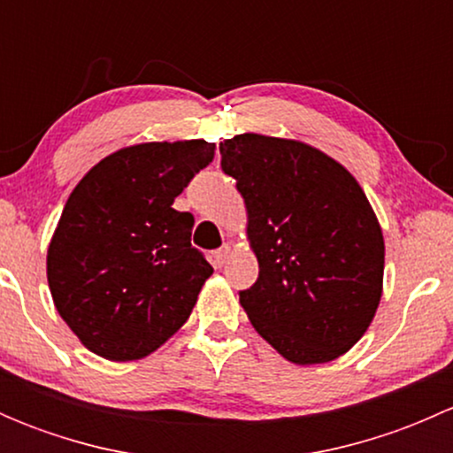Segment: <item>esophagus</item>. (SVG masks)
<instances>
[{
    "label": "esophagus",
    "instance_id": "1",
    "mask_svg": "<svg viewBox=\"0 0 453 453\" xmlns=\"http://www.w3.org/2000/svg\"><path fill=\"white\" fill-rule=\"evenodd\" d=\"M230 245H223L221 250H217V252H214V263L219 265V267H223V265L227 263V258H230Z\"/></svg>",
    "mask_w": 453,
    "mask_h": 453
}]
</instances>
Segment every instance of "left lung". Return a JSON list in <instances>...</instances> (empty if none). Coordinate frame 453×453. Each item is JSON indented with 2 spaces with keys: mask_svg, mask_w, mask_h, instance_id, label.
<instances>
[{
  "mask_svg": "<svg viewBox=\"0 0 453 453\" xmlns=\"http://www.w3.org/2000/svg\"><path fill=\"white\" fill-rule=\"evenodd\" d=\"M219 150L245 199L258 258L241 307L289 362L337 359L366 333L381 300L386 248L362 186L304 142L243 134Z\"/></svg>",
  "mask_w": 453,
  "mask_h": 453,
  "instance_id": "left-lung-1",
  "label": "left lung"
}]
</instances>
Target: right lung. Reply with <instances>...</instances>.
I'll use <instances>...</instances> for the list:
<instances>
[{
    "mask_svg": "<svg viewBox=\"0 0 453 453\" xmlns=\"http://www.w3.org/2000/svg\"><path fill=\"white\" fill-rule=\"evenodd\" d=\"M214 159L205 140L146 142L100 159L63 208L48 248L54 307L111 362L146 357L188 319L212 267L173 201Z\"/></svg>",
    "mask_w": 453,
    "mask_h": 453,
    "instance_id": "right-lung-1",
    "label": "right lung"
}]
</instances>
